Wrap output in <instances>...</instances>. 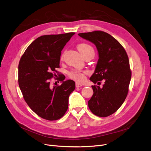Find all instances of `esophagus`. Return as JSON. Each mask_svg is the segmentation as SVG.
Returning <instances> with one entry per match:
<instances>
[{
    "mask_svg": "<svg viewBox=\"0 0 151 151\" xmlns=\"http://www.w3.org/2000/svg\"><path fill=\"white\" fill-rule=\"evenodd\" d=\"M82 86H83V85H82V84H80V83H76V88L81 87Z\"/></svg>",
    "mask_w": 151,
    "mask_h": 151,
    "instance_id": "esophagus-1",
    "label": "esophagus"
}]
</instances>
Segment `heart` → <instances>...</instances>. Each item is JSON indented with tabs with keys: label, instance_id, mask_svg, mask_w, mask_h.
<instances>
[{
	"label": "heart",
	"instance_id": "obj_1",
	"mask_svg": "<svg viewBox=\"0 0 151 151\" xmlns=\"http://www.w3.org/2000/svg\"><path fill=\"white\" fill-rule=\"evenodd\" d=\"M78 50L82 54L83 57L85 56L86 55L89 53H93L94 55V51L93 48L89 45L87 43H81L78 45L77 46ZM64 55L62 54L61 56V59L63 58ZM88 73V71H77V70H72L68 73V76L71 79L79 82V83H82L86 79V75Z\"/></svg>",
	"mask_w": 151,
	"mask_h": 151
}]
</instances>
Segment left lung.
I'll use <instances>...</instances> for the list:
<instances>
[{"instance_id": "left-lung-1", "label": "left lung", "mask_w": 151, "mask_h": 151, "mask_svg": "<svg viewBox=\"0 0 151 151\" xmlns=\"http://www.w3.org/2000/svg\"><path fill=\"white\" fill-rule=\"evenodd\" d=\"M78 35L96 47L99 60L90 80L94 84L104 81L102 87L92 86L93 94L88 102L90 111L105 117L115 113L124 102L131 78L128 55L118 41L101 31L80 33Z\"/></svg>"}]
</instances>
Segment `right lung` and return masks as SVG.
I'll return each instance as SVG.
<instances>
[{
    "mask_svg": "<svg viewBox=\"0 0 151 151\" xmlns=\"http://www.w3.org/2000/svg\"><path fill=\"white\" fill-rule=\"evenodd\" d=\"M75 32L41 36L28 47L19 64V85L25 102L38 116L47 120L61 118L67 111L68 98L75 82L64 81L52 87L50 80L57 76L61 50Z\"/></svg>",
    "mask_w": 151,
    "mask_h": 151,
    "instance_id": "obj_1",
    "label": "right lung"
}]
</instances>
